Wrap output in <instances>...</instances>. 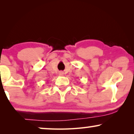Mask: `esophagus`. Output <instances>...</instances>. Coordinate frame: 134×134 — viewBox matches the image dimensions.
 <instances>
[{
    "mask_svg": "<svg viewBox=\"0 0 134 134\" xmlns=\"http://www.w3.org/2000/svg\"><path fill=\"white\" fill-rule=\"evenodd\" d=\"M58 75H59L60 76H63V75H64V73L61 71V72H60L59 73H58Z\"/></svg>",
    "mask_w": 134,
    "mask_h": 134,
    "instance_id": "34e87169",
    "label": "esophagus"
}]
</instances>
